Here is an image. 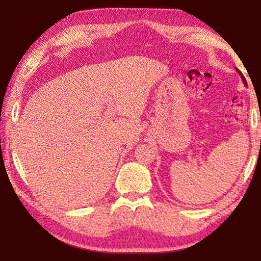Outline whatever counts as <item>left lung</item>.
Masks as SVG:
<instances>
[{
  "instance_id": "8db88e82",
  "label": "left lung",
  "mask_w": 261,
  "mask_h": 261,
  "mask_svg": "<svg viewBox=\"0 0 261 261\" xmlns=\"http://www.w3.org/2000/svg\"><path fill=\"white\" fill-rule=\"evenodd\" d=\"M237 71H239V70H237ZM239 73H240V76H242V73L240 72V71H239ZM242 81H244V82H245V78H242Z\"/></svg>"
}]
</instances>
